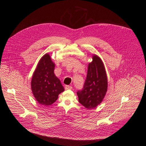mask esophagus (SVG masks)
Instances as JSON below:
<instances>
[{
	"label": "esophagus",
	"mask_w": 146,
	"mask_h": 146,
	"mask_svg": "<svg viewBox=\"0 0 146 146\" xmlns=\"http://www.w3.org/2000/svg\"><path fill=\"white\" fill-rule=\"evenodd\" d=\"M72 89V86H69V85H66L65 86V89L66 90H70Z\"/></svg>",
	"instance_id": "esophagus-1"
}]
</instances>
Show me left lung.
Masks as SVG:
<instances>
[{"mask_svg": "<svg viewBox=\"0 0 146 146\" xmlns=\"http://www.w3.org/2000/svg\"><path fill=\"white\" fill-rule=\"evenodd\" d=\"M108 90V78L104 64L98 56L94 54L88 64L83 89L77 92L79 102L87 109H93L104 100Z\"/></svg>", "mask_w": 146, "mask_h": 146, "instance_id": "obj_1", "label": "left lung"}]
</instances>
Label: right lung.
Returning <instances> with one entry per match:
<instances>
[{
    "label": "right lung",
    "instance_id": "add662e5",
    "mask_svg": "<svg viewBox=\"0 0 146 146\" xmlns=\"http://www.w3.org/2000/svg\"><path fill=\"white\" fill-rule=\"evenodd\" d=\"M55 63L48 53L38 61L31 82L32 92L40 104L49 106L54 103L64 90L60 79L54 73Z\"/></svg>",
    "mask_w": 146,
    "mask_h": 146
}]
</instances>
